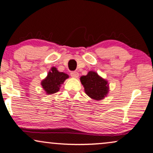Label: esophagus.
<instances>
[{
    "mask_svg": "<svg viewBox=\"0 0 153 153\" xmlns=\"http://www.w3.org/2000/svg\"><path fill=\"white\" fill-rule=\"evenodd\" d=\"M71 75L72 78H78L79 76V73L78 72H75V71H73L71 73Z\"/></svg>",
    "mask_w": 153,
    "mask_h": 153,
    "instance_id": "1",
    "label": "esophagus"
}]
</instances>
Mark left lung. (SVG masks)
Here are the masks:
<instances>
[{
    "label": "left lung",
    "instance_id": "8db88e82",
    "mask_svg": "<svg viewBox=\"0 0 153 153\" xmlns=\"http://www.w3.org/2000/svg\"><path fill=\"white\" fill-rule=\"evenodd\" d=\"M80 82L86 94L93 100H102L109 91L108 81L94 71H89L86 75L80 77Z\"/></svg>",
    "mask_w": 153,
    "mask_h": 153
}]
</instances>
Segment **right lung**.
<instances>
[{
  "label": "right lung",
  "instance_id": "obj_1",
  "mask_svg": "<svg viewBox=\"0 0 153 153\" xmlns=\"http://www.w3.org/2000/svg\"><path fill=\"white\" fill-rule=\"evenodd\" d=\"M68 78V75L59 72L56 67H53L48 73L46 78L42 80L41 85L47 94L51 95L59 91L60 85Z\"/></svg>",
  "mask_w": 153,
  "mask_h": 153
}]
</instances>
